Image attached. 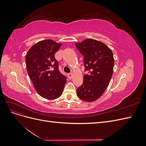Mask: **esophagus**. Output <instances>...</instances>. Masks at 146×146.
<instances>
[{
    "instance_id": "1",
    "label": "esophagus",
    "mask_w": 146,
    "mask_h": 146,
    "mask_svg": "<svg viewBox=\"0 0 146 146\" xmlns=\"http://www.w3.org/2000/svg\"><path fill=\"white\" fill-rule=\"evenodd\" d=\"M68 78H69V79H71L72 78V76H73V74H72V73H69V74H68Z\"/></svg>"
}]
</instances>
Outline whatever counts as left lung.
Returning a JSON list of instances; mask_svg holds the SVG:
<instances>
[{
	"instance_id": "1",
	"label": "left lung",
	"mask_w": 146,
	"mask_h": 146,
	"mask_svg": "<svg viewBox=\"0 0 146 146\" xmlns=\"http://www.w3.org/2000/svg\"><path fill=\"white\" fill-rule=\"evenodd\" d=\"M84 56L85 71L83 84L77 90L79 99L93 102L99 98L107 89L111 80L114 60L111 50L103 42L87 39L76 44Z\"/></svg>"
}]
</instances>
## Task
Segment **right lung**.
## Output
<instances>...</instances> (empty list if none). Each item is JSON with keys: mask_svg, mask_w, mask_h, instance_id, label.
Wrapping results in <instances>:
<instances>
[{"mask_svg": "<svg viewBox=\"0 0 146 146\" xmlns=\"http://www.w3.org/2000/svg\"><path fill=\"white\" fill-rule=\"evenodd\" d=\"M61 44L46 39L35 44L25 56L27 72L38 93L47 99H55L62 94L66 77L58 70L55 54Z\"/></svg>", "mask_w": 146, "mask_h": 146, "instance_id": "obj_1", "label": "right lung"}]
</instances>
